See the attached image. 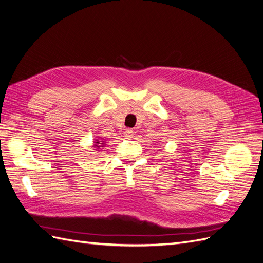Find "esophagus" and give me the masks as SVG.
Returning <instances> with one entry per match:
<instances>
[{
	"label": "esophagus",
	"instance_id": "esophagus-1",
	"mask_svg": "<svg viewBox=\"0 0 263 263\" xmlns=\"http://www.w3.org/2000/svg\"><path fill=\"white\" fill-rule=\"evenodd\" d=\"M124 134H125V136H126L127 138H133V136H134V130L130 129V128H127V129H125Z\"/></svg>",
	"mask_w": 263,
	"mask_h": 263
}]
</instances>
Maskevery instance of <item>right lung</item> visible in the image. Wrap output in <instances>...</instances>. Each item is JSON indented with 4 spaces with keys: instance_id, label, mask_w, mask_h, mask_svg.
Segmentation results:
<instances>
[{
    "instance_id": "obj_1",
    "label": "right lung",
    "mask_w": 263,
    "mask_h": 263,
    "mask_svg": "<svg viewBox=\"0 0 263 263\" xmlns=\"http://www.w3.org/2000/svg\"><path fill=\"white\" fill-rule=\"evenodd\" d=\"M95 144H98V145H94L95 147H101L99 144H100V141L99 140H97V142H95ZM101 145H104V144H101Z\"/></svg>"
}]
</instances>
